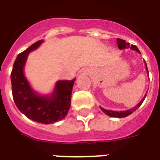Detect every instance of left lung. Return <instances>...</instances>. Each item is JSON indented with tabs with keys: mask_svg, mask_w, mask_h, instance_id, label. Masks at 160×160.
Masks as SVG:
<instances>
[{
	"mask_svg": "<svg viewBox=\"0 0 160 160\" xmlns=\"http://www.w3.org/2000/svg\"><path fill=\"white\" fill-rule=\"evenodd\" d=\"M117 44H118V47H119V49H120V50H122V49H125V48H129V47H130V48L132 49V50H134V51H136L137 52H139V53H140V51H139V49L137 48V46H134V45H131V46H129V43H127L126 41H124V40H122V39H119L117 38ZM144 64H145V67H146V70L147 72H148V75H149V70H148V68H147V65H146V62H145V60H144ZM147 95V94H146ZM146 95H144V97L141 100V101L138 104V105H136L135 107H134V108H132V109H130L129 110H124V111H113V110H108V109H103L102 107H100V109H101V110H102L104 113H105V114H107V115H109V116L110 117H116V118H124V117H126L128 116V115H129V114H131L134 111H135L138 108H139L140 105H142V103L144 102V99H145V97H146Z\"/></svg>",
	"mask_w": 160,
	"mask_h": 160,
	"instance_id": "8db88e82",
	"label": "left lung"
}]
</instances>
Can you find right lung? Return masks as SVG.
<instances>
[{"instance_id":"add662e5","label":"right lung","mask_w":160,"mask_h":160,"mask_svg":"<svg viewBox=\"0 0 160 160\" xmlns=\"http://www.w3.org/2000/svg\"><path fill=\"white\" fill-rule=\"evenodd\" d=\"M43 40L36 41L16 57L11 74L13 100L20 111L30 119L41 124H52L64 119L70 107L75 79L59 80L50 96L37 95L24 75V66L31 51L41 46Z\"/></svg>"}]
</instances>
